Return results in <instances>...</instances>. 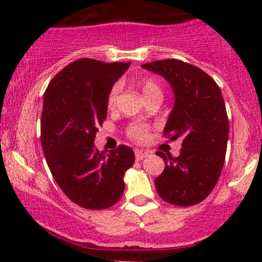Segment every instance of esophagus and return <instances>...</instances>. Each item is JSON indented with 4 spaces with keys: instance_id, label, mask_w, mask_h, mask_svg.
Returning a JSON list of instances; mask_svg holds the SVG:
<instances>
[{
    "instance_id": "1",
    "label": "esophagus",
    "mask_w": 262,
    "mask_h": 262,
    "mask_svg": "<svg viewBox=\"0 0 262 262\" xmlns=\"http://www.w3.org/2000/svg\"><path fill=\"white\" fill-rule=\"evenodd\" d=\"M148 156L147 150H141V149H136V160L141 161L143 158H146Z\"/></svg>"
}]
</instances>
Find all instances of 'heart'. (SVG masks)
<instances>
[{
  "label": "heart",
  "instance_id": "b5f03b06",
  "mask_svg": "<svg viewBox=\"0 0 262 262\" xmlns=\"http://www.w3.org/2000/svg\"><path fill=\"white\" fill-rule=\"evenodd\" d=\"M139 87H141L142 92H143L146 99L148 96H152V95L156 94L162 95V90H161L160 84L155 80H152V78H144V80H142L139 82ZM119 92H120V84L116 83L112 87V90L109 92V96H107V106H115ZM128 136L137 142L146 141L148 137V126L143 123H133L128 128Z\"/></svg>",
  "mask_w": 262,
  "mask_h": 262
}]
</instances>
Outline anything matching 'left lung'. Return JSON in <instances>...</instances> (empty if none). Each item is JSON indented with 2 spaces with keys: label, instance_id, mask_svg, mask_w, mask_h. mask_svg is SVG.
<instances>
[{
  "label": "left lung",
  "instance_id": "8db88e82",
  "mask_svg": "<svg viewBox=\"0 0 262 262\" xmlns=\"http://www.w3.org/2000/svg\"><path fill=\"white\" fill-rule=\"evenodd\" d=\"M142 68L170 83L175 104L163 134L182 139L179 157L156 153L166 161L156 189L170 204H198L212 192L226 158L229 124L221 89L204 71L181 60H156Z\"/></svg>",
  "mask_w": 262,
  "mask_h": 262
}]
</instances>
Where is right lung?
Segmentation results:
<instances>
[{"mask_svg":"<svg viewBox=\"0 0 262 262\" xmlns=\"http://www.w3.org/2000/svg\"><path fill=\"white\" fill-rule=\"evenodd\" d=\"M130 63L78 59L50 81L44 94L41 146L55 182L86 209H105L124 192V175L134 163L128 146L95 148L97 126L107 114V96Z\"/></svg>","mask_w":262,"mask_h":262,"instance_id":"1","label":"right lung"}]
</instances>
